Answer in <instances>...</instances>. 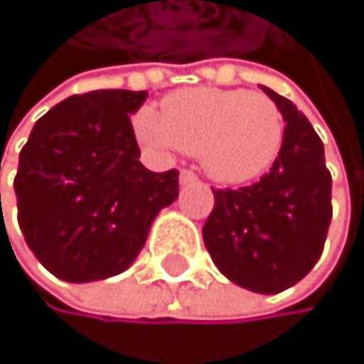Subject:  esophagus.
I'll list each match as a JSON object with an SVG mask.
<instances>
[{
    "mask_svg": "<svg viewBox=\"0 0 364 364\" xmlns=\"http://www.w3.org/2000/svg\"><path fill=\"white\" fill-rule=\"evenodd\" d=\"M193 182H198V175L193 173V171H180V184L182 186H186V184H193Z\"/></svg>",
    "mask_w": 364,
    "mask_h": 364,
    "instance_id": "obj_1",
    "label": "esophagus"
}]
</instances>
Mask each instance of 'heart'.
Returning a JSON list of instances; mask_svg holds the SVG:
<instances>
[{
    "instance_id": "obj_1",
    "label": "heart",
    "mask_w": 364,
    "mask_h": 364,
    "mask_svg": "<svg viewBox=\"0 0 364 364\" xmlns=\"http://www.w3.org/2000/svg\"><path fill=\"white\" fill-rule=\"evenodd\" d=\"M134 130L155 153L180 148L198 155L223 184L261 178L284 146L282 109L268 94L247 90H180L164 101L161 112L144 109Z\"/></svg>"
}]
</instances>
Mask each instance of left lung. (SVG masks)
Here are the masks:
<instances>
[{
	"instance_id": "obj_1",
	"label": "left lung",
	"mask_w": 364,
	"mask_h": 364,
	"mask_svg": "<svg viewBox=\"0 0 364 364\" xmlns=\"http://www.w3.org/2000/svg\"><path fill=\"white\" fill-rule=\"evenodd\" d=\"M261 90L286 121L282 153L257 184L211 189L216 203L203 238L230 282L274 295L301 282L322 257L333 207L322 139L293 101Z\"/></svg>"
}]
</instances>
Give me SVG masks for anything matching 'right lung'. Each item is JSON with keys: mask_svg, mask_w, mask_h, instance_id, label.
<instances>
[{"mask_svg": "<svg viewBox=\"0 0 364 364\" xmlns=\"http://www.w3.org/2000/svg\"><path fill=\"white\" fill-rule=\"evenodd\" d=\"M146 96H69L38 119L19 153V230L63 282H101L128 270L157 213L178 198V171L153 173L139 161L130 114Z\"/></svg>", "mask_w": 364, "mask_h": 364, "instance_id": "add662e5", "label": "right lung"}]
</instances>
